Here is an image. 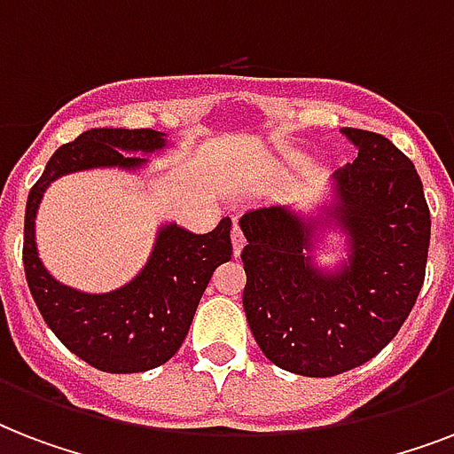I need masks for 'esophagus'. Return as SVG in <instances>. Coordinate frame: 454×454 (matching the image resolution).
<instances>
[{
	"label": "esophagus",
	"instance_id": "obj_1",
	"mask_svg": "<svg viewBox=\"0 0 454 454\" xmlns=\"http://www.w3.org/2000/svg\"><path fill=\"white\" fill-rule=\"evenodd\" d=\"M231 240H233V254L240 256L242 247H245V233L238 223H233V231H231Z\"/></svg>",
	"mask_w": 454,
	"mask_h": 454
}]
</instances>
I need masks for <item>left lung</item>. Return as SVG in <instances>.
Listing matches in <instances>:
<instances>
[{"mask_svg": "<svg viewBox=\"0 0 454 454\" xmlns=\"http://www.w3.org/2000/svg\"><path fill=\"white\" fill-rule=\"evenodd\" d=\"M341 134L358 148L334 174L337 205L327 209L348 233L344 269H313V223L287 207L240 219L249 330L270 363L303 377H334L374 358L415 306L429 254L431 214L415 164L381 134Z\"/></svg>", "mask_w": 454, "mask_h": 454, "instance_id": "1", "label": "left lung"}]
</instances>
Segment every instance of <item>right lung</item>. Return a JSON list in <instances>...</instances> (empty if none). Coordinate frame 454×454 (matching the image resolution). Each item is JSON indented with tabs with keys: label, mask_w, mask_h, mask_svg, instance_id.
I'll list each match as a JSON object with an SVG mask.
<instances>
[{
	"label": "right lung",
	"mask_w": 454,
	"mask_h": 454,
	"mask_svg": "<svg viewBox=\"0 0 454 454\" xmlns=\"http://www.w3.org/2000/svg\"><path fill=\"white\" fill-rule=\"evenodd\" d=\"M164 145V134L153 129H89L53 153L27 195L23 263L32 299L63 346L103 372H145L181 348L212 273L231 262V219L205 235L176 223L164 226L145 269L129 285L87 294L46 273L35 245V216L46 185L63 174L94 167L137 169L145 160L127 153L148 155Z\"/></svg>",
	"instance_id": "add662e5"
}]
</instances>
